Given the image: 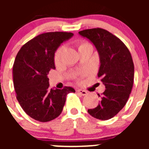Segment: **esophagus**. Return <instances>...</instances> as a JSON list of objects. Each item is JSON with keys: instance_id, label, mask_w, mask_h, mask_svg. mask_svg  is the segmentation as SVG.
Instances as JSON below:
<instances>
[{"instance_id": "esophagus-1", "label": "esophagus", "mask_w": 149, "mask_h": 149, "mask_svg": "<svg viewBox=\"0 0 149 149\" xmlns=\"http://www.w3.org/2000/svg\"><path fill=\"white\" fill-rule=\"evenodd\" d=\"M76 91H77V92H79V94H81V95H83V96H85V95H86V94H87V91H85V90L79 89H79H77Z\"/></svg>"}]
</instances>
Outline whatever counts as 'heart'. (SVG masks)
<instances>
[{
    "label": "heart",
    "mask_w": 149,
    "mask_h": 149,
    "mask_svg": "<svg viewBox=\"0 0 149 149\" xmlns=\"http://www.w3.org/2000/svg\"><path fill=\"white\" fill-rule=\"evenodd\" d=\"M88 43L85 42H80L79 43V48L81 47L86 45H88ZM63 51V47H60L55 52V55H54V61H55V63H58L61 61V54H62Z\"/></svg>",
    "instance_id": "b5f03b06"
}]
</instances>
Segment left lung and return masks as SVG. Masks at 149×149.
I'll return each instance as SVG.
<instances>
[{
    "label": "left lung",
    "mask_w": 149,
    "mask_h": 149,
    "mask_svg": "<svg viewBox=\"0 0 149 149\" xmlns=\"http://www.w3.org/2000/svg\"><path fill=\"white\" fill-rule=\"evenodd\" d=\"M79 33L88 39L98 51L101 63L98 77L106 88L98 106L88 109V112L102 120L111 119L124 107L133 88L134 65L131 54L118 37L104 29H88Z\"/></svg>",
    "instance_id": "left-lung-1"
}]
</instances>
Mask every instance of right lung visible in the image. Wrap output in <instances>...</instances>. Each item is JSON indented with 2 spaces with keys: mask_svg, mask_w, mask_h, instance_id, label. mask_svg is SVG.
<instances>
[{
  "mask_svg": "<svg viewBox=\"0 0 149 149\" xmlns=\"http://www.w3.org/2000/svg\"><path fill=\"white\" fill-rule=\"evenodd\" d=\"M73 35L54 31L40 34L19 49L13 66L16 99L23 110L37 121L49 122L63 111L66 96L75 92L72 87L49 88L47 74L55 69L54 55L61 43Z\"/></svg>",
  "mask_w": 149,
  "mask_h": 149,
  "instance_id": "add662e5",
  "label": "right lung"
}]
</instances>
